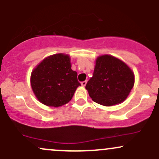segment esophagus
<instances>
[{"mask_svg":"<svg viewBox=\"0 0 159 159\" xmlns=\"http://www.w3.org/2000/svg\"><path fill=\"white\" fill-rule=\"evenodd\" d=\"M81 85H82L83 87H84L85 85H86V84H87V81H82V82H81Z\"/></svg>","mask_w":159,"mask_h":159,"instance_id":"1","label":"esophagus"}]
</instances>
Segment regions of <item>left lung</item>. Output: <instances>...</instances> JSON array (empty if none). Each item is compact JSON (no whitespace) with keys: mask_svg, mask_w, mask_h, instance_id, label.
I'll return each instance as SVG.
<instances>
[{"mask_svg":"<svg viewBox=\"0 0 159 159\" xmlns=\"http://www.w3.org/2000/svg\"><path fill=\"white\" fill-rule=\"evenodd\" d=\"M134 82V74L126 63L104 55L97 58L93 77L85 88L93 101L110 107L124 101Z\"/></svg>","mask_w":159,"mask_h":159,"instance_id":"obj_1","label":"left lung"}]
</instances>
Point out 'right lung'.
I'll return each mask as SVG.
<instances>
[{
  "mask_svg": "<svg viewBox=\"0 0 159 159\" xmlns=\"http://www.w3.org/2000/svg\"><path fill=\"white\" fill-rule=\"evenodd\" d=\"M71 67L69 56L59 53L46 58L33 69L32 89L41 103L57 107L71 101L81 85Z\"/></svg>",
  "mask_w": 159,
  "mask_h": 159,
  "instance_id": "right-lung-1",
  "label": "right lung"
}]
</instances>
